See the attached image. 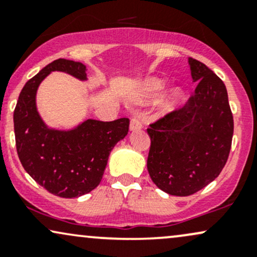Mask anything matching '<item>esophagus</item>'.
<instances>
[{"label": "esophagus", "instance_id": "obj_1", "mask_svg": "<svg viewBox=\"0 0 257 257\" xmlns=\"http://www.w3.org/2000/svg\"><path fill=\"white\" fill-rule=\"evenodd\" d=\"M129 128H131L132 132L140 131V129L143 128V122H141V118L139 114H134V116L132 117L131 125H129Z\"/></svg>", "mask_w": 257, "mask_h": 257}]
</instances>
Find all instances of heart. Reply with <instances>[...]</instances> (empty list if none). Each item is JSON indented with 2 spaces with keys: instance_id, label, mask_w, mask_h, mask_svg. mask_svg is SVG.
<instances>
[{
  "instance_id": "obj_1",
  "label": "heart",
  "mask_w": 257,
  "mask_h": 257,
  "mask_svg": "<svg viewBox=\"0 0 257 257\" xmlns=\"http://www.w3.org/2000/svg\"><path fill=\"white\" fill-rule=\"evenodd\" d=\"M164 90V83L158 78H150L144 83V93L149 98H156L162 91ZM185 100V91L181 88H174L170 91L169 95L164 100L163 105H162V110L164 112H170L175 110L178 106Z\"/></svg>"
}]
</instances>
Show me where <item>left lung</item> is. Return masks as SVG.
<instances>
[{
  "mask_svg": "<svg viewBox=\"0 0 257 257\" xmlns=\"http://www.w3.org/2000/svg\"><path fill=\"white\" fill-rule=\"evenodd\" d=\"M193 95L147 129L151 147L147 170L158 188L191 196L219 176L231 150L233 116L226 85L196 59L188 58Z\"/></svg>",
  "mask_w": 257,
  "mask_h": 257,
  "instance_id": "obj_1",
  "label": "left lung"
}]
</instances>
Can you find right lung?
<instances>
[{"mask_svg": "<svg viewBox=\"0 0 257 257\" xmlns=\"http://www.w3.org/2000/svg\"><path fill=\"white\" fill-rule=\"evenodd\" d=\"M53 71L87 81L83 64L58 59L26 82L13 116L17 152L38 185L58 197L75 198L100 184L112 149L128 134L129 119H85L69 131L49 128L37 111L36 94L41 82Z\"/></svg>", "mask_w": 257, "mask_h": 257, "instance_id": "1", "label": "right lung"}]
</instances>
